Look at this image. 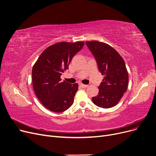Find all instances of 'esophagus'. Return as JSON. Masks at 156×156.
I'll return each mask as SVG.
<instances>
[{"mask_svg": "<svg viewBox=\"0 0 156 156\" xmlns=\"http://www.w3.org/2000/svg\"><path fill=\"white\" fill-rule=\"evenodd\" d=\"M80 85L82 88H87V87H88L87 85H85V84H83V83H80Z\"/></svg>", "mask_w": 156, "mask_h": 156, "instance_id": "esophagus-1", "label": "esophagus"}]
</instances>
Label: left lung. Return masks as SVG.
Here are the masks:
<instances>
[{"label":"left lung","mask_w":156,"mask_h":156,"mask_svg":"<svg viewBox=\"0 0 156 156\" xmlns=\"http://www.w3.org/2000/svg\"><path fill=\"white\" fill-rule=\"evenodd\" d=\"M85 43L104 75L99 94L92 97V102L100 108H112L118 104L128 88V73L125 62L115 49L107 44L97 40Z\"/></svg>","instance_id":"obj_1"}]
</instances>
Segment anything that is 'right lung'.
I'll return each instance as SVG.
<instances>
[{
  "mask_svg": "<svg viewBox=\"0 0 156 156\" xmlns=\"http://www.w3.org/2000/svg\"><path fill=\"white\" fill-rule=\"evenodd\" d=\"M83 45L84 42L55 43L45 48L34 64L33 87L38 99L47 109L61 112L73 104L78 85L61 81V75Z\"/></svg>",
  "mask_w": 156,
  "mask_h": 156,
  "instance_id": "obj_1",
  "label": "right lung"
}]
</instances>
